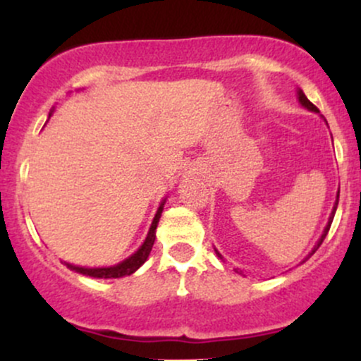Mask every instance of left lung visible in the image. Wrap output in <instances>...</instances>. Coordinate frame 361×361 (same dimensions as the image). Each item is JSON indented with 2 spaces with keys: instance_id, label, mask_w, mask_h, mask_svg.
Listing matches in <instances>:
<instances>
[{
  "instance_id": "left-lung-1",
  "label": "left lung",
  "mask_w": 361,
  "mask_h": 361,
  "mask_svg": "<svg viewBox=\"0 0 361 361\" xmlns=\"http://www.w3.org/2000/svg\"><path fill=\"white\" fill-rule=\"evenodd\" d=\"M297 94H299V102L302 103V106H305V109L310 110V111H319V110H317V106L314 105V103H310V102L307 100V97H305V94L302 93V90L297 91ZM338 202H339V190H338V195H336V202H334V207H333V212H331V215H329V221H327V226L324 227V231H322L321 238H319V241H317L316 246H314V250L310 251V255H314V252L317 251V247L321 246L322 241H324V238H326V235H327V233H329V227H331V224H333L334 214H336V209H338ZM215 252H217V256H219V258L222 259V255H221V252H219L217 250H215ZM310 255H309V256H310ZM309 256H307V258H309ZM307 258H305V259H307ZM305 259H304V261H305ZM304 261H302V263H304Z\"/></svg>"
}]
</instances>
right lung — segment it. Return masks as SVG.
<instances>
[{"instance_id":"obj_1","label":"right lung","mask_w":361,"mask_h":361,"mask_svg":"<svg viewBox=\"0 0 361 361\" xmlns=\"http://www.w3.org/2000/svg\"><path fill=\"white\" fill-rule=\"evenodd\" d=\"M164 202H166V198L161 202L159 209H157L154 219H152V224H151V227H149L146 241L142 243V246H140L139 250L134 252V255L128 256V258L123 259L122 263L115 264V267H106V268H85V267H74V264L66 263L68 264V268H71L73 271L81 273V275L93 276V279H122V276L132 275V273L142 267L144 261L147 259L149 252H151V250H152V244H154V239H156V227H157V222H159V219H161V214H163Z\"/></svg>"}]
</instances>
